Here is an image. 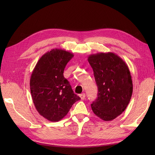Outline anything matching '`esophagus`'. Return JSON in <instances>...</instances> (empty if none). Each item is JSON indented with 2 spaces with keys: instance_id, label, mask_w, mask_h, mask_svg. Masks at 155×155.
Segmentation results:
<instances>
[{
  "instance_id": "34e87169",
  "label": "esophagus",
  "mask_w": 155,
  "mask_h": 155,
  "mask_svg": "<svg viewBox=\"0 0 155 155\" xmlns=\"http://www.w3.org/2000/svg\"><path fill=\"white\" fill-rule=\"evenodd\" d=\"M80 97H81V100H84V98H85V94H84V93H83V94H80Z\"/></svg>"
}]
</instances>
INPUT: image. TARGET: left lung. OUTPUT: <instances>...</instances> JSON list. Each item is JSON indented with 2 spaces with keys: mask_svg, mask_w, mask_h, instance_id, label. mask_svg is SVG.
I'll use <instances>...</instances> for the list:
<instances>
[{
  "mask_svg": "<svg viewBox=\"0 0 155 155\" xmlns=\"http://www.w3.org/2000/svg\"><path fill=\"white\" fill-rule=\"evenodd\" d=\"M98 87L97 99L91 104L93 113L104 121L116 118L126 109L133 85L127 64L114 52L88 56Z\"/></svg>",
  "mask_w": 155,
  "mask_h": 155,
  "instance_id": "left-lung-1",
  "label": "left lung"
}]
</instances>
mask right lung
<instances>
[{
  "label": "right lung",
  "mask_w": 155,
  "mask_h": 155,
  "mask_svg": "<svg viewBox=\"0 0 155 155\" xmlns=\"http://www.w3.org/2000/svg\"><path fill=\"white\" fill-rule=\"evenodd\" d=\"M74 54L54 48L42 56L32 71L30 89L36 109L51 122L62 119L81 98L73 93L63 72Z\"/></svg>",
  "instance_id": "right-lung-1"
}]
</instances>
